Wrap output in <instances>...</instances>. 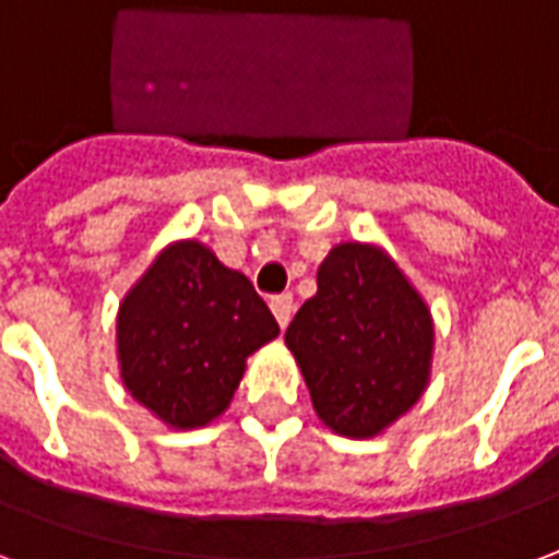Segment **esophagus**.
<instances>
[{
  "label": "esophagus",
  "instance_id": "34e87169",
  "mask_svg": "<svg viewBox=\"0 0 559 559\" xmlns=\"http://www.w3.org/2000/svg\"><path fill=\"white\" fill-rule=\"evenodd\" d=\"M271 309H274V316H276V321H280V328H285V324L292 321V316H295V297L288 295V292H285V295L271 297Z\"/></svg>",
  "mask_w": 559,
  "mask_h": 559
}]
</instances>
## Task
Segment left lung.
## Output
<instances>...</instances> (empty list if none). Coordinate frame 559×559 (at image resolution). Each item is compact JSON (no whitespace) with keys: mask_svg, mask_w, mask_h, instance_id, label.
Returning a JSON list of instances; mask_svg holds the SVG:
<instances>
[{"mask_svg":"<svg viewBox=\"0 0 559 559\" xmlns=\"http://www.w3.org/2000/svg\"><path fill=\"white\" fill-rule=\"evenodd\" d=\"M285 345L321 423L342 438H374L429 386L435 324L419 292L374 243H340L319 292L297 309Z\"/></svg>","mask_w":559,"mask_h":559,"instance_id":"left-lung-1","label":"left lung"}]
</instances>
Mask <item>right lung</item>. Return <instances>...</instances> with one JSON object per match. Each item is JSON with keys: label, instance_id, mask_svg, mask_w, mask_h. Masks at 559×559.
Wrapping results in <instances>:
<instances>
[{"label": "right lung", "instance_id": "right-lung-1", "mask_svg": "<svg viewBox=\"0 0 559 559\" xmlns=\"http://www.w3.org/2000/svg\"><path fill=\"white\" fill-rule=\"evenodd\" d=\"M280 324L240 271L199 240H175L118 307V369L128 393L173 429L229 408L247 357Z\"/></svg>", "mask_w": 559, "mask_h": 559}]
</instances>
